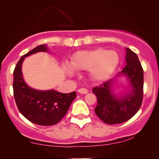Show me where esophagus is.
Masks as SVG:
<instances>
[{"label":"esophagus","instance_id":"esophagus-1","mask_svg":"<svg viewBox=\"0 0 159 159\" xmlns=\"http://www.w3.org/2000/svg\"><path fill=\"white\" fill-rule=\"evenodd\" d=\"M78 93L81 94H87L88 93V90L85 88H80L78 90Z\"/></svg>","mask_w":159,"mask_h":159}]
</instances>
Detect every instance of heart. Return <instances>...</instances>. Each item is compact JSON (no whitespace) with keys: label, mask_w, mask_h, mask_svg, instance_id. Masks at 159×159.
Segmentation results:
<instances>
[{"label":"heart","mask_w":159,"mask_h":159,"mask_svg":"<svg viewBox=\"0 0 159 159\" xmlns=\"http://www.w3.org/2000/svg\"><path fill=\"white\" fill-rule=\"evenodd\" d=\"M119 62L116 52L105 48H95L75 52L63 69L69 75L73 76L75 70L89 69L90 76L95 80H103L112 73Z\"/></svg>","instance_id":"obj_1"}]
</instances>
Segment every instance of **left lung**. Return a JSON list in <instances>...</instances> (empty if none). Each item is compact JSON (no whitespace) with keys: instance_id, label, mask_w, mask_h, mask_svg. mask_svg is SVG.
Segmentation results:
<instances>
[{"instance_id":"left-lung-1","label":"left lung","mask_w":159,"mask_h":159,"mask_svg":"<svg viewBox=\"0 0 159 159\" xmlns=\"http://www.w3.org/2000/svg\"><path fill=\"white\" fill-rule=\"evenodd\" d=\"M126 66L114 78L93 89L97 97L95 112L104 123L114 125L130 120L140 109L143 100V71L138 57L131 49L125 48ZM125 77L129 86L125 94L116 96L113 87L117 77Z\"/></svg>"}]
</instances>
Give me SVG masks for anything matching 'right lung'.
<instances>
[{
	"label": "right lung",
	"instance_id": "1",
	"mask_svg": "<svg viewBox=\"0 0 159 159\" xmlns=\"http://www.w3.org/2000/svg\"><path fill=\"white\" fill-rule=\"evenodd\" d=\"M49 52L47 45H41L20 58L13 72V93L18 109L26 119L39 125H53L61 120L76 97L75 91L62 93L55 90L31 88L23 78L21 66L27 57L37 52Z\"/></svg>",
	"mask_w": 159,
	"mask_h": 159
}]
</instances>
